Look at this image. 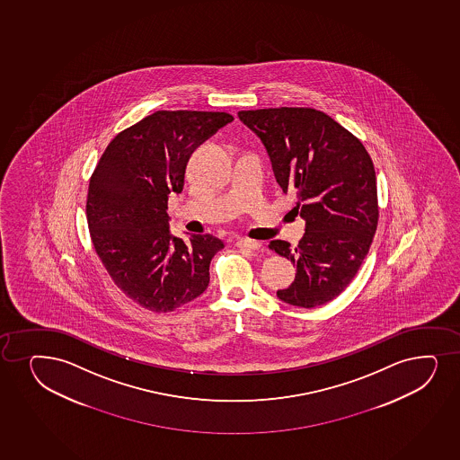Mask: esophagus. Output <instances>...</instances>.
I'll list each match as a JSON object with an SVG mask.
<instances>
[{"instance_id":"obj_1","label":"esophagus","mask_w":460,"mask_h":460,"mask_svg":"<svg viewBox=\"0 0 460 460\" xmlns=\"http://www.w3.org/2000/svg\"><path fill=\"white\" fill-rule=\"evenodd\" d=\"M236 247H239V249L254 252V250L261 249V243H258V241H253V239H238V241H236Z\"/></svg>"}]
</instances>
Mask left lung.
Listing matches in <instances>:
<instances>
[{
  "instance_id": "1",
  "label": "left lung",
  "mask_w": 460,
  "mask_h": 460,
  "mask_svg": "<svg viewBox=\"0 0 460 460\" xmlns=\"http://www.w3.org/2000/svg\"><path fill=\"white\" fill-rule=\"evenodd\" d=\"M239 119L258 135L293 210L305 219L296 247L270 249L296 265V279L278 290L280 301L314 308L341 295L358 273L377 227L375 165L358 137L323 111L306 107L243 111Z\"/></svg>"
}]
</instances>
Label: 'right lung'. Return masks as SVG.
Listing matches in <instances>:
<instances>
[{"label": "right lung", "instance_id": "1", "mask_svg": "<svg viewBox=\"0 0 460 460\" xmlns=\"http://www.w3.org/2000/svg\"><path fill=\"white\" fill-rule=\"evenodd\" d=\"M232 121L226 111H155L111 139L90 178L85 211L96 253L118 288L150 312H173L208 287L224 243L173 236L167 202L182 191L196 147Z\"/></svg>", "mask_w": 460, "mask_h": 460}]
</instances>
